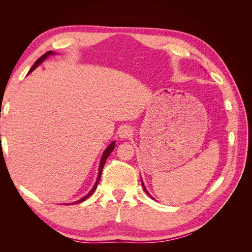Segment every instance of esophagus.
I'll list each match as a JSON object with an SVG mask.
<instances>
[{"mask_svg": "<svg viewBox=\"0 0 252 252\" xmlns=\"http://www.w3.org/2000/svg\"><path fill=\"white\" fill-rule=\"evenodd\" d=\"M131 135H132V130H131L130 127L125 126V127L121 129V131H120V138L121 139H127Z\"/></svg>", "mask_w": 252, "mask_h": 252, "instance_id": "obj_1", "label": "esophagus"}]
</instances>
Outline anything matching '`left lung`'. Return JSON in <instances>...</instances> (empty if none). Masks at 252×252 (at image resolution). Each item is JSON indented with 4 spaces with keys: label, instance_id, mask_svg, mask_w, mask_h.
<instances>
[{
    "label": "left lung",
    "instance_id": "obj_1",
    "mask_svg": "<svg viewBox=\"0 0 252 252\" xmlns=\"http://www.w3.org/2000/svg\"><path fill=\"white\" fill-rule=\"evenodd\" d=\"M142 185H143V188H144V190H145V192H146V193H147V194H148V195H149V196L151 197V199H154V197H152V196H151V195L149 194V192L147 191V189H146V188H145V186H144V184H143V182H142Z\"/></svg>",
    "mask_w": 252,
    "mask_h": 252
}]
</instances>
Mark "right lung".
<instances>
[{
  "label": "right lung",
  "mask_w": 252,
  "mask_h": 252,
  "mask_svg": "<svg viewBox=\"0 0 252 252\" xmlns=\"http://www.w3.org/2000/svg\"><path fill=\"white\" fill-rule=\"evenodd\" d=\"M50 55H55V52H52V51H47L46 53H45V55H43L40 59H37L36 61H35V63L33 64V66L32 67V69L29 70V73L32 72V71H33L35 68L39 66L41 63H43L45 60L47 59V57H49ZM114 147H116V142H112V143H110V145L109 146L105 149V151H104V154H103V156H102V158H101V163H100V168H98V175H97V179H96V182L94 183V187H93V189L90 190L89 191V193H87L85 196L84 197H82L81 200H79V201H77V202H74L73 204H78V203H82L83 201H85L86 199H88V197L93 194V192L94 191V190L96 189V186H97V184H98V181H100V179H101V174H102V171H103V168H104V165H105V163H106V159L108 158V157L110 156V154L112 152V150L114 149Z\"/></svg>",
  "instance_id": "right-lung-1"
}]
</instances>
